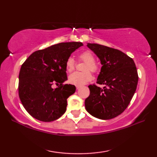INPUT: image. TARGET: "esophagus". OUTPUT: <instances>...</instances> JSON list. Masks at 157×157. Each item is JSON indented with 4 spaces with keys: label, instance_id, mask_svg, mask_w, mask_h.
I'll list each match as a JSON object with an SVG mask.
<instances>
[{
    "label": "esophagus",
    "instance_id": "34e87169",
    "mask_svg": "<svg viewBox=\"0 0 157 157\" xmlns=\"http://www.w3.org/2000/svg\"><path fill=\"white\" fill-rule=\"evenodd\" d=\"M81 88V86H76V89L77 90H78V89H79Z\"/></svg>",
    "mask_w": 157,
    "mask_h": 157
}]
</instances>
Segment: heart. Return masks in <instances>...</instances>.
<instances>
[{"label": "heart", "mask_w": 157, "mask_h": 157, "mask_svg": "<svg viewBox=\"0 0 157 157\" xmlns=\"http://www.w3.org/2000/svg\"><path fill=\"white\" fill-rule=\"evenodd\" d=\"M79 59L86 63L84 67V72L73 73L69 77L70 84L75 86H81L90 82L92 78V73L90 72H96L98 69L97 65L94 63L95 57L94 55L89 51H86L79 55ZM75 69V63L73 58L69 57L65 62V69L67 72L71 73Z\"/></svg>", "instance_id": "heart-1"}]
</instances>
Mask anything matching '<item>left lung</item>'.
<instances>
[{"mask_svg":"<svg viewBox=\"0 0 157 157\" xmlns=\"http://www.w3.org/2000/svg\"><path fill=\"white\" fill-rule=\"evenodd\" d=\"M88 47L98 56L102 65L97 84L102 89L90 85V96L85 107L90 114L100 119L116 117L125 111L137 88L138 75L132 58L117 49L88 43Z\"/></svg>","mask_w":157,"mask_h":157,"instance_id":"left-lung-1","label":"left lung"}]
</instances>
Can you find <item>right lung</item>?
I'll return each instance as SVG.
<instances>
[{
	"instance_id": "add662e5",
	"label": "right lung",
	"mask_w": 157,
	"mask_h": 157,
	"mask_svg": "<svg viewBox=\"0 0 157 157\" xmlns=\"http://www.w3.org/2000/svg\"><path fill=\"white\" fill-rule=\"evenodd\" d=\"M82 42H63L40 50L29 56L19 75V96L29 115L44 122L53 121L64 114L69 96L75 86L63 85L67 79L65 62ZM60 83L55 89L52 84Z\"/></svg>"
}]
</instances>
